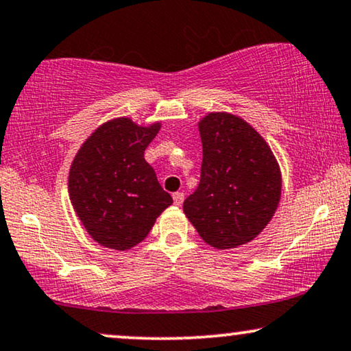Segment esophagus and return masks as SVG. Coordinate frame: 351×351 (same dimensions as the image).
I'll return each instance as SVG.
<instances>
[{
	"mask_svg": "<svg viewBox=\"0 0 351 351\" xmlns=\"http://www.w3.org/2000/svg\"><path fill=\"white\" fill-rule=\"evenodd\" d=\"M172 198H174V203L177 204V206H180V204L184 203V199H185V195L182 193V192H176L174 195H172Z\"/></svg>",
	"mask_w": 351,
	"mask_h": 351,
	"instance_id": "34e87169",
	"label": "esophagus"
}]
</instances>
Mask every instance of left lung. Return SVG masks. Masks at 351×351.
I'll return each instance as SVG.
<instances>
[{
	"instance_id": "obj_1",
	"label": "left lung",
	"mask_w": 351,
	"mask_h": 351,
	"mask_svg": "<svg viewBox=\"0 0 351 351\" xmlns=\"http://www.w3.org/2000/svg\"><path fill=\"white\" fill-rule=\"evenodd\" d=\"M198 127L202 174L184 213L208 245L235 248L253 240L274 216L280 169L263 136L240 117L213 112Z\"/></svg>"
}]
</instances>
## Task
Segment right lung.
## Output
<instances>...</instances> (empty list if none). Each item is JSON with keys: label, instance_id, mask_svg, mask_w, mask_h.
<instances>
[{"label": "right lung", "instance_id": "1", "mask_svg": "<svg viewBox=\"0 0 351 351\" xmlns=\"http://www.w3.org/2000/svg\"><path fill=\"white\" fill-rule=\"evenodd\" d=\"M159 129V124L138 127L127 117L109 121L74 158L71 203L86 232L103 247L122 252L135 247L172 204L143 156Z\"/></svg>", "mask_w": 351, "mask_h": 351}]
</instances>
